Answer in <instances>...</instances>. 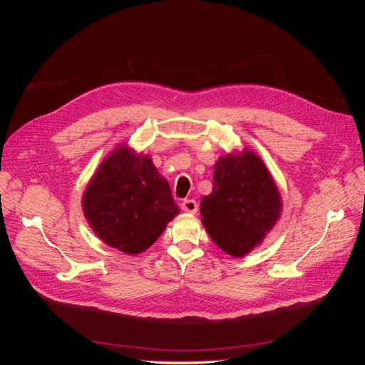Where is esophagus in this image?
Listing matches in <instances>:
<instances>
[{"label": "esophagus", "mask_w": 365, "mask_h": 365, "mask_svg": "<svg viewBox=\"0 0 365 365\" xmlns=\"http://www.w3.org/2000/svg\"><path fill=\"white\" fill-rule=\"evenodd\" d=\"M181 208L187 213H196L197 212V202L195 200H184L181 202Z\"/></svg>", "instance_id": "34e87169"}]
</instances>
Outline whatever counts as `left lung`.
<instances>
[{"label": "left lung", "mask_w": 365, "mask_h": 365, "mask_svg": "<svg viewBox=\"0 0 365 365\" xmlns=\"http://www.w3.org/2000/svg\"><path fill=\"white\" fill-rule=\"evenodd\" d=\"M282 201L263 161L251 150L215 165L213 192L201 200L207 233L230 256L250 252L279 219Z\"/></svg>", "instance_id": "left-lung-1"}]
</instances>
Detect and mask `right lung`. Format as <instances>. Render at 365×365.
<instances>
[{
  "label": "right lung",
  "instance_id": "add662e5",
  "mask_svg": "<svg viewBox=\"0 0 365 365\" xmlns=\"http://www.w3.org/2000/svg\"><path fill=\"white\" fill-rule=\"evenodd\" d=\"M83 212L105 244L137 254L160 237L180 207L149 157L120 148L102 163L86 187Z\"/></svg>",
  "mask_w": 365,
  "mask_h": 365
}]
</instances>
